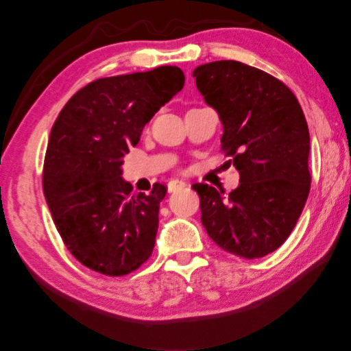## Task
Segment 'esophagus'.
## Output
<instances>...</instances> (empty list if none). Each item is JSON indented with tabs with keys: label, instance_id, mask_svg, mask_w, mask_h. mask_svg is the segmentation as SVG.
Returning a JSON list of instances; mask_svg holds the SVG:
<instances>
[{
	"label": "esophagus",
	"instance_id": "1",
	"mask_svg": "<svg viewBox=\"0 0 351 351\" xmlns=\"http://www.w3.org/2000/svg\"><path fill=\"white\" fill-rule=\"evenodd\" d=\"M186 186V182H183V180H171L169 183H168V191L169 193H176V191H179V189H182V188H185Z\"/></svg>",
	"mask_w": 351,
	"mask_h": 351
}]
</instances>
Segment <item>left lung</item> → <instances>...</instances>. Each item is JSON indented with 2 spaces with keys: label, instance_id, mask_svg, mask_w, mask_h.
<instances>
[{
  "label": "left lung",
  "instance_id": "left-lung-1",
  "mask_svg": "<svg viewBox=\"0 0 351 351\" xmlns=\"http://www.w3.org/2000/svg\"><path fill=\"white\" fill-rule=\"evenodd\" d=\"M200 95L219 114L222 151L239 171V186L226 197L193 185L202 223L222 250L254 260L277 250L306 204L309 130L294 93L271 74L237 60L193 71Z\"/></svg>",
  "mask_w": 351,
  "mask_h": 351
}]
</instances>
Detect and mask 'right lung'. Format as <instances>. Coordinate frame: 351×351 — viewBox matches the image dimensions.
<instances>
[{
	"label": "right lung",
	"instance_id": "1",
	"mask_svg": "<svg viewBox=\"0 0 351 351\" xmlns=\"http://www.w3.org/2000/svg\"><path fill=\"white\" fill-rule=\"evenodd\" d=\"M183 84L185 74L169 65L97 79L66 102L51 129L45 199L66 249L91 271L121 277L152 254L166 188L134 193L121 166Z\"/></svg>",
	"mask_w": 351,
	"mask_h": 351
}]
</instances>
